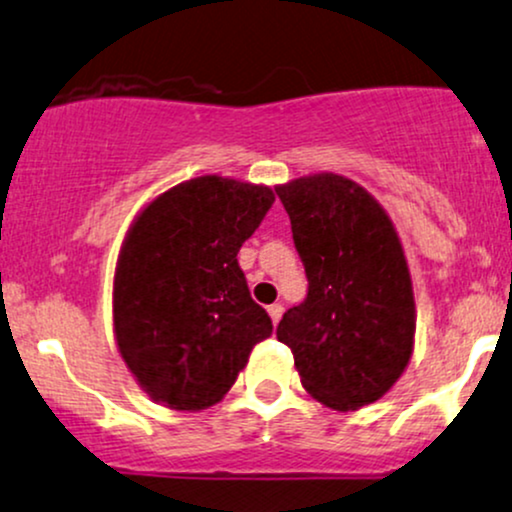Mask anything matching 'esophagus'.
Returning <instances> with one entry per match:
<instances>
[{"mask_svg":"<svg viewBox=\"0 0 512 512\" xmlns=\"http://www.w3.org/2000/svg\"><path fill=\"white\" fill-rule=\"evenodd\" d=\"M267 313H269V317H272V322H274V325H279L281 315H284V305H281V303H274V305H269V308H267Z\"/></svg>","mask_w":512,"mask_h":512,"instance_id":"esophagus-1","label":"esophagus"}]
</instances>
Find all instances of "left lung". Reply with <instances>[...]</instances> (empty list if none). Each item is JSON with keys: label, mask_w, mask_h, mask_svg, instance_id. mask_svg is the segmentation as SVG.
Instances as JSON below:
<instances>
[{"label": "left lung", "mask_w": 512, "mask_h": 512, "mask_svg": "<svg viewBox=\"0 0 512 512\" xmlns=\"http://www.w3.org/2000/svg\"><path fill=\"white\" fill-rule=\"evenodd\" d=\"M308 296L281 317L305 390L349 411L397 383L414 346V293L390 216L354 180L308 175L276 187Z\"/></svg>", "instance_id": "obj_1"}]
</instances>
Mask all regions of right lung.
<instances>
[{
  "label": "right lung",
  "instance_id": "right-lung-1",
  "mask_svg": "<svg viewBox=\"0 0 512 512\" xmlns=\"http://www.w3.org/2000/svg\"><path fill=\"white\" fill-rule=\"evenodd\" d=\"M272 204L269 187L204 175L163 192L129 228L115 272V337L151 399L178 411L211 407L272 334L238 264Z\"/></svg>",
  "mask_w": 512,
  "mask_h": 512
}]
</instances>
